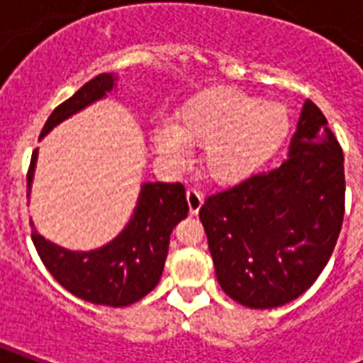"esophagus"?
<instances>
[{"label": "esophagus", "mask_w": 363, "mask_h": 363, "mask_svg": "<svg viewBox=\"0 0 363 363\" xmlns=\"http://www.w3.org/2000/svg\"><path fill=\"white\" fill-rule=\"evenodd\" d=\"M186 201L190 207V215H198V211L203 205V194L198 192L196 188H188L186 190Z\"/></svg>", "instance_id": "1"}]
</instances>
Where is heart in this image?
Masks as SVG:
<instances>
[{
  "instance_id": "heart-1",
  "label": "heart",
  "mask_w": 363,
  "mask_h": 363,
  "mask_svg": "<svg viewBox=\"0 0 363 363\" xmlns=\"http://www.w3.org/2000/svg\"><path fill=\"white\" fill-rule=\"evenodd\" d=\"M290 113L279 101H262L232 86L205 88L188 99L171 128L154 135L162 156L181 160L182 143L203 147L205 175L232 184L262 169L290 133Z\"/></svg>"
}]
</instances>
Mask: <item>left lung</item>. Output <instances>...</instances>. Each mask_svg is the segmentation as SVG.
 Masks as SVG:
<instances>
[{"label":"left lung","mask_w":363,"mask_h":363,"mask_svg":"<svg viewBox=\"0 0 363 363\" xmlns=\"http://www.w3.org/2000/svg\"><path fill=\"white\" fill-rule=\"evenodd\" d=\"M286 158L199 209L218 284L250 309L281 307L313 286L343 224V150L311 99Z\"/></svg>","instance_id":"1"}]
</instances>
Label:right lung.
Returning a JSON list of instances; mask_svg holds the SVG:
<instances>
[{"label":"right lung","instance_id":"1","mask_svg":"<svg viewBox=\"0 0 363 363\" xmlns=\"http://www.w3.org/2000/svg\"><path fill=\"white\" fill-rule=\"evenodd\" d=\"M115 73H101L58 105L41 131L45 137L60 122L88 105L107 98L116 86ZM37 152L28 171L30 196ZM186 192L181 182H143L133 215L118 235L94 250H69L37 233L31 222V241L50 275L77 298L96 305L125 307L152 292L164 271L173 228L186 218Z\"/></svg>","mask_w":363,"mask_h":363}]
</instances>
